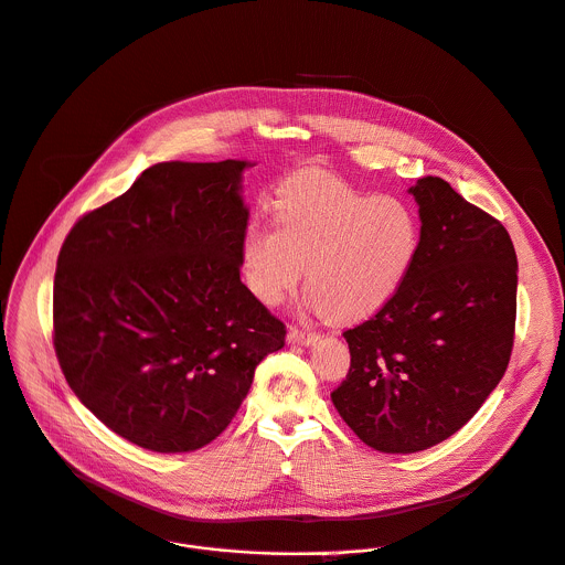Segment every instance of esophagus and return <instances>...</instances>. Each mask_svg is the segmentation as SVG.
Masks as SVG:
<instances>
[{"label": "esophagus", "instance_id": "esophagus-1", "mask_svg": "<svg viewBox=\"0 0 565 565\" xmlns=\"http://www.w3.org/2000/svg\"><path fill=\"white\" fill-rule=\"evenodd\" d=\"M288 342L309 347V344L318 342V333H313V331H306V329H295V327H290V329H288Z\"/></svg>", "mask_w": 565, "mask_h": 565}]
</instances>
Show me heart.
Returning a JSON list of instances; mask_svg holds the SVG:
<instances>
[{
  "mask_svg": "<svg viewBox=\"0 0 565 565\" xmlns=\"http://www.w3.org/2000/svg\"><path fill=\"white\" fill-rule=\"evenodd\" d=\"M275 223L249 225L241 268L249 292L277 306L306 268V290L333 322L374 316L401 290L422 247L417 212L322 173L288 178L273 202Z\"/></svg>",
  "mask_w": 565,
  "mask_h": 565,
  "instance_id": "heart-1",
  "label": "heart"
}]
</instances>
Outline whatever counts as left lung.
Here are the masks:
<instances>
[{"label":"left lung","mask_w":565,"mask_h":565,"mask_svg":"<svg viewBox=\"0 0 565 565\" xmlns=\"http://www.w3.org/2000/svg\"><path fill=\"white\" fill-rule=\"evenodd\" d=\"M422 247L401 290L344 331L351 367L331 401L381 452L426 450L465 426L509 365L519 264L507 230L441 178L407 189Z\"/></svg>","instance_id":"obj_1"}]
</instances>
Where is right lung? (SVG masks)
<instances>
[{"label":"right lung","mask_w":565,"mask_h":565,"mask_svg":"<svg viewBox=\"0 0 565 565\" xmlns=\"http://www.w3.org/2000/svg\"><path fill=\"white\" fill-rule=\"evenodd\" d=\"M245 160L162 162L67 234L54 347L89 413L152 452L214 441L286 327L241 281Z\"/></svg>","instance_id":"add662e5"}]
</instances>
